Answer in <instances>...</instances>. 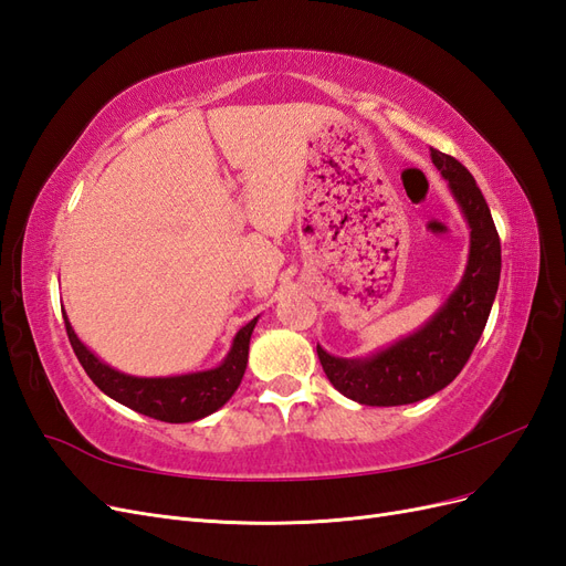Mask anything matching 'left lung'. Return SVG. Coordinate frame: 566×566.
I'll return each instance as SVG.
<instances>
[{"label": "left lung", "instance_id": "8db88e82", "mask_svg": "<svg viewBox=\"0 0 566 566\" xmlns=\"http://www.w3.org/2000/svg\"><path fill=\"white\" fill-rule=\"evenodd\" d=\"M470 227V256L453 295L420 331L366 358H339L316 347L333 387L366 406H403L451 385L484 333L501 281V238L474 177L455 158L432 148Z\"/></svg>", "mask_w": 566, "mask_h": 566}]
</instances>
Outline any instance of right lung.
I'll use <instances>...</instances> for the list:
<instances>
[{
	"instance_id": "right-lung-1",
	"label": "right lung",
	"mask_w": 566,
	"mask_h": 566,
	"mask_svg": "<svg viewBox=\"0 0 566 566\" xmlns=\"http://www.w3.org/2000/svg\"><path fill=\"white\" fill-rule=\"evenodd\" d=\"M63 318L67 339H71L73 352L80 358L82 368L87 370L92 382L117 403L163 422L200 420L214 413L217 408H221L233 397V391L241 385L245 375L250 337L256 325V318H252L235 333L231 352L217 368L175 375V378H136V375L119 373L106 366L104 361H98V358L82 345L67 316Z\"/></svg>"
}]
</instances>
